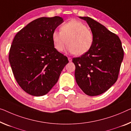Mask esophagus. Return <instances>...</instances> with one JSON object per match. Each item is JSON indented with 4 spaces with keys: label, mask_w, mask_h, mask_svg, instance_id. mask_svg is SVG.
<instances>
[{
    "label": "esophagus",
    "mask_w": 131,
    "mask_h": 131,
    "mask_svg": "<svg viewBox=\"0 0 131 131\" xmlns=\"http://www.w3.org/2000/svg\"><path fill=\"white\" fill-rule=\"evenodd\" d=\"M68 60H69V62H71V61H72V58H70V57H69V58H68Z\"/></svg>",
    "instance_id": "1"
}]
</instances>
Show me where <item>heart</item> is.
Here are the masks:
<instances>
[{"label":"heart","mask_w":131,"mask_h":131,"mask_svg":"<svg viewBox=\"0 0 131 131\" xmlns=\"http://www.w3.org/2000/svg\"><path fill=\"white\" fill-rule=\"evenodd\" d=\"M93 40L92 31L84 23L77 20L64 23L60 26V32L54 30L52 34V40L58 51H63L68 43V52L78 56L85 54L91 49Z\"/></svg>","instance_id":"obj_1"}]
</instances>
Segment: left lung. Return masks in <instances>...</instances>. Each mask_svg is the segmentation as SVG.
<instances>
[{
    "mask_svg": "<svg viewBox=\"0 0 131 131\" xmlns=\"http://www.w3.org/2000/svg\"><path fill=\"white\" fill-rule=\"evenodd\" d=\"M79 17L86 21L94 40L87 53L72 59L76 81L85 94L97 96L108 91L118 79L124 49L116 34L91 17Z\"/></svg>",
    "mask_w": 131,
    "mask_h": 131,
    "instance_id": "1",
    "label": "left lung"
}]
</instances>
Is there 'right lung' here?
Returning a JSON list of instances; mask_svg holds the SVG:
<instances>
[{
    "instance_id": "1",
    "label": "right lung",
    "mask_w": 131,
    "mask_h": 131,
    "mask_svg": "<svg viewBox=\"0 0 131 131\" xmlns=\"http://www.w3.org/2000/svg\"><path fill=\"white\" fill-rule=\"evenodd\" d=\"M63 20L59 16L35 19L13 39L9 54L13 75L21 88L33 96L48 93L69 62L52 40V34Z\"/></svg>"
}]
</instances>
